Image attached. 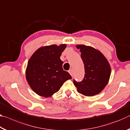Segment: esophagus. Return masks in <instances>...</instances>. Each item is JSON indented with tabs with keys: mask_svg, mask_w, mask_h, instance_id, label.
Wrapping results in <instances>:
<instances>
[{
	"mask_svg": "<svg viewBox=\"0 0 130 130\" xmlns=\"http://www.w3.org/2000/svg\"><path fill=\"white\" fill-rule=\"evenodd\" d=\"M69 73H70V75H71L72 77H73V70H72V69H70L69 71Z\"/></svg>",
	"mask_w": 130,
	"mask_h": 130,
	"instance_id": "1",
	"label": "esophagus"
}]
</instances>
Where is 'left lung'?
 <instances>
[{
	"mask_svg": "<svg viewBox=\"0 0 130 130\" xmlns=\"http://www.w3.org/2000/svg\"><path fill=\"white\" fill-rule=\"evenodd\" d=\"M80 49L85 69L81 82L73 81L78 93L93 96L100 93L108 83L111 69L107 59L99 50L90 46L76 45Z\"/></svg>",
	"mask_w": 130,
	"mask_h": 130,
	"instance_id": "obj_1",
	"label": "left lung"
}]
</instances>
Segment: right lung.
<instances>
[{
  "label": "right lung",
  "instance_id": "right-lung-1",
  "mask_svg": "<svg viewBox=\"0 0 130 130\" xmlns=\"http://www.w3.org/2000/svg\"><path fill=\"white\" fill-rule=\"evenodd\" d=\"M66 47V44L42 46L31 56L26 69V78L38 95L51 97L63 83L72 78L70 74L63 70V61L60 59Z\"/></svg>",
  "mask_w": 130,
  "mask_h": 130
}]
</instances>
